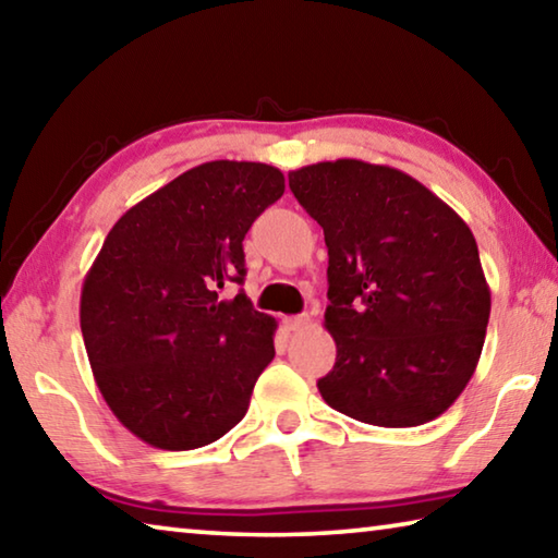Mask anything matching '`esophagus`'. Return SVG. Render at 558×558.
<instances>
[{
	"mask_svg": "<svg viewBox=\"0 0 558 558\" xmlns=\"http://www.w3.org/2000/svg\"><path fill=\"white\" fill-rule=\"evenodd\" d=\"M310 323V315H298V317H286V327L290 329V332H298V329H302Z\"/></svg>",
	"mask_w": 558,
	"mask_h": 558,
	"instance_id": "34e87169",
	"label": "esophagus"
}]
</instances>
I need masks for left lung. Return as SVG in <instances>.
Returning a JSON list of instances; mask_svg holds the SVG:
<instances>
[{"label": "left lung", "mask_w": 558, "mask_h": 558, "mask_svg": "<svg viewBox=\"0 0 558 558\" xmlns=\"http://www.w3.org/2000/svg\"><path fill=\"white\" fill-rule=\"evenodd\" d=\"M288 179L329 256L325 327L337 362L317 381L323 399L381 428L438 418L485 344L489 288L475 235L401 169L337 159Z\"/></svg>", "instance_id": "1"}]
</instances>
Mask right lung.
Here are the masks:
<instances>
[{"instance_id":"add662e5","label":"right lung","mask_w":558,"mask_h":558,"mask_svg":"<svg viewBox=\"0 0 558 558\" xmlns=\"http://www.w3.org/2000/svg\"><path fill=\"white\" fill-rule=\"evenodd\" d=\"M282 192L276 167L216 159L132 206L102 241L81 332L102 399L147 446H209L248 411L278 325L221 290L243 282L245 233Z\"/></svg>"}]
</instances>
